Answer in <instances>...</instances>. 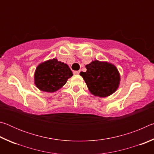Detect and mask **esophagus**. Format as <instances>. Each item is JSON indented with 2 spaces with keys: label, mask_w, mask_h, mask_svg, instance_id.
Returning a JSON list of instances; mask_svg holds the SVG:
<instances>
[{
  "label": "esophagus",
  "mask_w": 154,
  "mask_h": 154,
  "mask_svg": "<svg viewBox=\"0 0 154 154\" xmlns=\"http://www.w3.org/2000/svg\"><path fill=\"white\" fill-rule=\"evenodd\" d=\"M79 71H74L73 72V74L74 75H79Z\"/></svg>",
  "instance_id": "obj_1"
}]
</instances>
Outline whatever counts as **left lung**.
<instances>
[{
    "instance_id": "1",
    "label": "left lung",
    "mask_w": 154,
    "mask_h": 154,
    "mask_svg": "<svg viewBox=\"0 0 154 154\" xmlns=\"http://www.w3.org/2000/svg\"><path fill=\"white\" fill-rule=\"evenodd\" d=\"M86 72H81L90 92L95 96L105 98L118 89L120 74L111 62L95 60L85 65Z\"/></svg>"
}]
</instances>
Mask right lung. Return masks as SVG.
<instances>
[{
    "instance_id": "obj_1",
    "label": "right lung",
    "mask_w": 154,
    "mask_h": 154,
    "mask_svg": "<svg viewBox=\"0 0 154 154\" xmlns=\"http://www.w3.org/2000/svg\"><path fill=\"white\" fill-rule=\"evenodd\" d=\"M72 75L66 64L54 58L41 62L36 66L34 82L38 90L52 93L63 87Z\"/></svg>"
}]
</instances>
